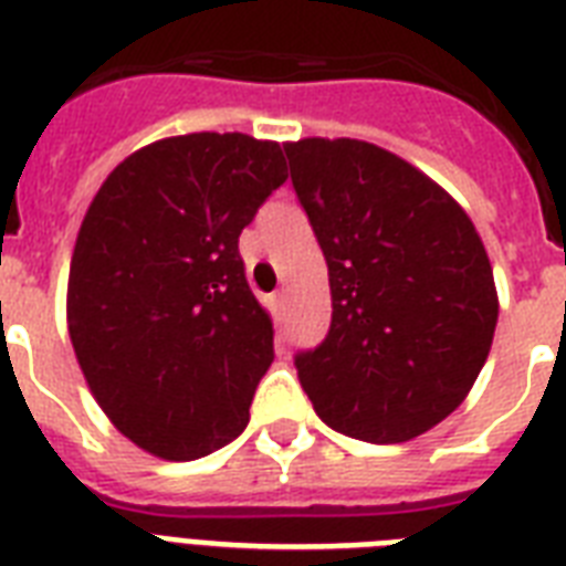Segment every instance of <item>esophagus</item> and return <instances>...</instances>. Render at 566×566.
Here are the masks:
<instances>
[{"label":"esophagus","instance_id":"obj_1","mask_svg":"<svg viewBox=\"0 0 566 566\" xmlns=\"http://www.w3.org/2000/svg\"><path fill=\"white\" fill-rule=\"evenodd\" d=\"M270 305H273V314L279 319L284 317V311H287V293L284 291H279V293H273V300H270Z\"/></svg>","mask_w":566,"mask_h":566}]
</instances>
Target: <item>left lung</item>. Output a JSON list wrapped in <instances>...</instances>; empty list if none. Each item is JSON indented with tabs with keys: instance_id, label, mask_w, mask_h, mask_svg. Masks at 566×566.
<instances>
[{
	"instance_id": "8db88e82",
	"label": "left lung",
	"mask_w": 566,
	"mask_h": 566,
	"mask_svg": "<svg viewBox=\"0 0 566 566\" xmlns=\"http://www.w3.org/2000/svg\"><path fill=\"white\" fill-rule=\"evenodd\" d=\"M328 266L332 326L293 364L319 420L405 443L447 420L482 373L500 317L493 270L464 208L364 140L284 146Z\"/></svg>"
}]
</instances>
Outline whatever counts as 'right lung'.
Returning <instances> with one entry per match:
<instances>
[{"label":"right lung","mask_w":566,"mask_h":566,"mask_svg":"<svg viewBox=\"0 0 566 566\" xmlns=\"http://www.w3.org/2000/svg\"><path fill=\"white\" fill-rule=\"evenodd\" d=\"M284 179L279 144L199 132L126 158L84 213L66 287L75 358L153 455L193 461L247 429L275 353L238 238Z\"/></svg>","instance_id":"1"}]
</instances>
